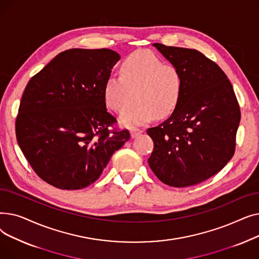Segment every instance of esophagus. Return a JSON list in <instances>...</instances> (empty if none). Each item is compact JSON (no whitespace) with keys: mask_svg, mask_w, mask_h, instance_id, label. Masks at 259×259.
<instances>
[{"mask_svg":"<svg viewBox=\"0 0 259 259\" xmlns=\"http://www.w3.org/2000/svg\"><path fill=\"white\" fill-rule=\"evenodd\" d=\"M142 132H143V130L140 129V128H132V129H131V138H132V139L137 138L138 135H140Z\"/></svg>","mask_w":259,"mask_h":259,"instance_id":"34e87169","label":"esophagus"}]
</instances>
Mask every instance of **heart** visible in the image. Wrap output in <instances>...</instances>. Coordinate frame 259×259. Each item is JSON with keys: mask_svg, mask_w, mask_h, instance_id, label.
<instances>
[{"mask_svg": "<svg viewBox=\"0 0 259 259\" xmlns=\"http://www.w3.org/2000/svg\"><path fill=\"white\" fill-rule=\"evenodd\" d=\"M120 76H109L104 86L107 107L121 113L122 125H142L154 116L165 118L178 107L183 91V76L178 67L164 64L148 50L134 51L119 68Z\"/></svg>", "mask_w": 259, "mask_h": 259, "instance_id": "1", "label": "heart"}]
</instances>
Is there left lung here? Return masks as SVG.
I'll return each mask as SVG.
<instances>
[{
  "mask_svg": "<svg viewBox=\"0 0 259 259\" xmlns=\"http://www.w3.org/2000/svg\"><path fill=\"white\" fill-rule=\"evenodd\" d=\"M153 46L179 68L183 91L171 116L147 130L154 143L148 164L168 186H194L220 172L234 155L239 105L226 73L201 52Z\"/></svg>",
  "mask_w": 259,
  "mask_h": 259,
  "instance_id": "obj_1",
  "label": "left lung"
}]
</instances>
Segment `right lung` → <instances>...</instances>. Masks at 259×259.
<instances>
[{
    "label": "right lung",
    "mask_w": 259,
    "mask_h": 259,
    "mask_svg": "<svg viewBox=\"0 0 259 259\" xmlns=\"http://www.w3.org/2000/svg\"><path fill=\"white\" fill-rule=\"evenodd\" d=\"M120 59L110 49H69L27 84L16 120L17 141L33 171L49 185L78 190L97 181L130 139L110 130L104 86Z\"/></svg>",
    "instance_id": "obj_1"
}]
</instances>
